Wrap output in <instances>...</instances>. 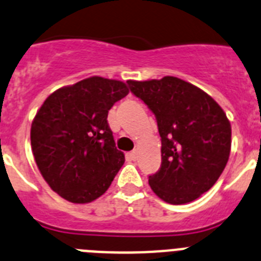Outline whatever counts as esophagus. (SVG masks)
Masks as SVG:
<instances>
[{
    "mask_svg": "<svg viewBox=\"0 0 261 261\" xmlns=\"http://www.w3.org/2000/svg\"><path fill=\"white\" fill-rule=\"evenodd\" d=\"M126 158H128L129 161H136L137 153H136V151H129V153H126Z\"/></svg>",
    "mask_w": 261,
    "mask_h": 261,
    "instance_id": "34e87169",
    "label": "esophagus"
}]
</instances>
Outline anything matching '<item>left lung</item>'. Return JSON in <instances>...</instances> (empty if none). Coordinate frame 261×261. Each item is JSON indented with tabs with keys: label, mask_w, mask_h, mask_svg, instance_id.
Wrapping results in <instances>:
<instances>
[{
	"label": "left lung",
	"mask_w": 261,
	"mask_h": 261,
	"mask_svg": "<svg viewBox=\"0 0 261 261\" xmlns=\"http://www.w3.org/2000/svg\"><path fill=\"white\" fill-rule=\"evenodd\" d=\"M155 116L162 163L149 184L158 197L180 205L199 199L222 174L231 147V125L222 108L199 87L176 77L128 81Z\"/></svg>",
	"instance_id": "8db88e82"
}]
</instances>
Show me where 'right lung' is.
Here are the masks:
<instances>
[{"instance_id": "add662e5", "label": "right lung", "mask_w": 261, "mask_h": 261, "mask_svg": "<svg viewBox=\"0 0 261 261\" xmlns=\"http://www.w3.org/2000/svg\"><path fill=\"white\" fill-rule=\"evenodd\" d=\"M124 82L90 77L50 94L31 125L34 158L49 187L75 204L102 196L124 165L107 123Z\"/></svg>"}]
</instances>
